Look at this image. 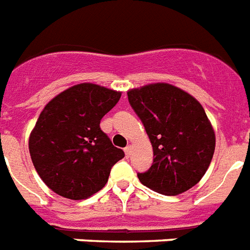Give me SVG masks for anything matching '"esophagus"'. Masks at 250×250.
I'll use <instances>...</instances> for the list:
<instances>
[{"label": "esophagus", "mask_w": 250, "mask_h": 250, "mask_svg": "<svg viewBox=\"0 0 250 250\" xmlns=\"http://www.w3.org/2000/svg\"><path fill=\"white\" fill-rule=\"evenodd\" d=\"M124 152H125V154H126V157H129L130 152H131V146H127V147L124 148Z\"/></svg>", "instance_id": "obj_1"}]
</instances>
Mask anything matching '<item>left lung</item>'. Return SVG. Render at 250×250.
<instances>
[{
  "label": "left lung",
  "mask_w": 250,
  "mask_h": 250,
  "mask_svg": "<svg viewBox=\"0 0 250 250\" xmlns=\"http://www.w3.org/2000/svg\"><path fill=\"white\" fill-rule=\"evenodd\" d=\"M127 98L153 148L149 170L138 172L140 183L165 195L189 190L206 174L216 144L213 127L201 103L166 83L131 89Z\"/></svg>",
  "instance_id": "1"
}]
</instances>
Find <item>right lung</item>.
Returning <instances> with one entry per match:
<instances>
[{"instance_id":"obj_1","label":"right lung","mask_w":250,"mask_h":250,"mask_svg":"<svg viewBox=\"0 0 250 250\" xmlns=\"http://www.w3.org/2000/svg\"><path fill=\"white\" fill-rule=\"evenodd\" d=\"M120 92L92 83L74 85L43 108L29 137L33 165L44 184L61 197L79 201L106 185L124 158L100 127Z\"/></svg>"}]
</instances>
